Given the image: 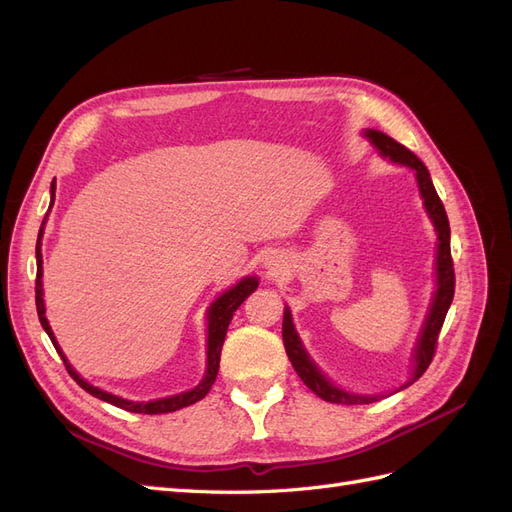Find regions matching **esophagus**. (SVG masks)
<instances>
[{"label": "esophagus", "instance_id": "esophagus-1", "mask_svg": "<svg viewBox=\"0 0 512 512\" xmlns=\"http://www.w3.org/2000/svg\"><path fill=\"white\" fill-rule=\"evenodd\" d=\"M265 265L275 273L277 269L282 267V256H277V254H271L267 260H265Z\"/></svg>", "mask_w": 512, "mask_h": 512}]
</instances>
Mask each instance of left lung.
<instances>
[{
    "label": "left lung",
    "instance_id": "1",
    "mask_svg": "<svg viewBox=\"0 0 512 512\" xmlns=\"http://www.w3.org/2000/svg\"><path fill=\"white\" fill-rule=\"evenodd\" d=\"M365 136L369 138L371 145H374L380 151V156L389 158L397 164L410 166L414 170L416 181H418V190H421L423 203H425V209H427L429 218H431V222H433V226H436V232H438V258H436V277H438L436 286L438 288H436V294H433V301H431V307H429V314L425 318L421 337H418L416 348H414L412 376L404 386H401V389H406V386L416 382L427 371V367L433 359V354H436L438 335H440V329L444 324L446 312L453 303L455 269H453V258H451V226H448L444 205H442V200H440L436 188H433V181L429 177L427 166L421 160H418L410 149H406L404 145L397 143L395 138L386 136L384 132L365 130ZM282 337H284V348H286V354H288V359H290L294 371H297L299 378L305 382L307 389H312L320 399L331 401V404H344V406L371 404V401L378 399V395L346 393L342 389H337L333 382L324 378L322 371L307 356L297 331H294V324H292V316H290L288 307L284 312ZM401 389H397V391H401Z\"/></svg>",
    "mask_w": 512,
    "mask_h": 512
}]
</instances>
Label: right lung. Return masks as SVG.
Instances as JSON below:
<instances>
[{
    "instance_id": "right-lung-1",
    "label": "right lung",
    "mask_w": 512,
    "mask_h": 512,
    "mask_svg": "<svg viewBox=\"0 0 512 512\" xmlns=\"http://www.w3.org/2000/svg\"><path fill=\"white\" fill-rule=\"evenodd\" d=\"M51 196L55 200V183H51ZM53 200H51V205H53ZM46 215H49V213H46ZM42 235H44V222L40 226L38 243H36V265H38V271H36V309H38V318H40V324H42V329L46 331V335L51 337L55 350L59 352L61 359H64V365L68 369V374L76 380V384H79L81 389H85L89 395H94V397L106 401V404H113L117 408H123V410H128V412H136V414H166V412H175V410H181L185 406L196 404V401H200L209 393V389H211L213 382H215V376H218L220 354H222L224 337H226V331H228V324L232 320V314H235L237 307L258 288L256 277H243L239 284H235L230 290H226L222 297H218V299L211 303L209 312H207V331H209L207 333V371H205V378L200 380L198 386H194L192 391H185V393H179V395H173V397L156 399V401H130V399H121L117 395L106 393V391L98 389V386L85 382L72 369V365L68 363L64 352H61V348L57 346V339H55V335H53V331L49 327V320H46V316H44V301H42V250H40V247H42Z\"/></svg>"
}]
</instances>
